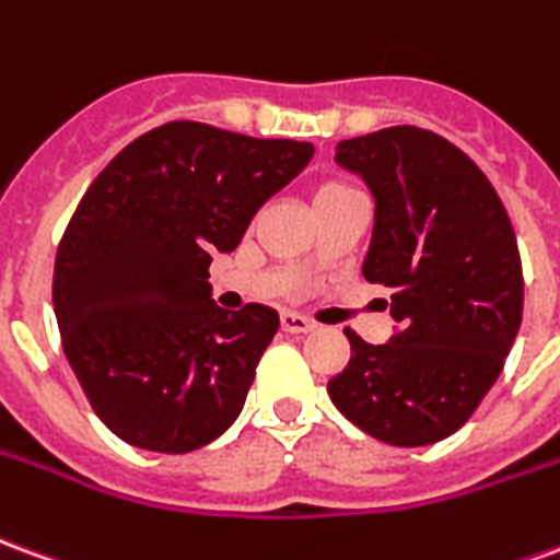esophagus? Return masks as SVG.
Here are the masks:
<instances>
[{"label":"esophagus","mask_w":560,"mask_h":560,"mask_svg":"<svg viewBox=\"0 0 560 560\" xmlns=\"http://www.w3.org/2000/svg\"><path fill=\"white\" fill-rule=\"evenodd\" d=\"M281 329H284V332H293V336H305V332H312V329H315V324L303 315L281 312Z\"/></svg>","instance_id":"esophagus-1"}]
</instances>
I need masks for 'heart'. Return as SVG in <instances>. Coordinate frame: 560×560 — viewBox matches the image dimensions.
Wrapping results in <instances>:
<instances>
[{"mask_svg": "<svg viewBox=\"0 0 560 560\" xmlns=\"http://www.w3.org/2000/svg\"><path fill=\"white\" fill-rule=\"evenodd\" d=\"M327 188H341V185H336V183H332V185H324V188H320V191H327Z\"/></svg>", "mask_w": 560, "mask_h": 560, "instance_id": "heart-1", "label": "heart"}]
</instances>
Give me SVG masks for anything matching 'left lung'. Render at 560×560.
Wrapping results in <instances>:
<instances>
[{"instance_id":"left-lung-1","label":"left lung","mask_w":560,"mask_h":560,"mask_svg":"<svg viewBox=\"0 0 560 560\" xmlns=\"http://www.w3.org/2000/svg\"><path fill=\"white\" fill-rule=\"evenodd\" d=\"M336 164L375 200L363 276L389 288L387 345L357 332L327 384L353 425L425 446L465 425L504 369L522 324V260L492 183L450 140L413 126L341 140Z\"/></svg>"}]
</instances>
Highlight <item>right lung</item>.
I'll return each mask as SVG.
<instances>
[{"mask_svg": "<svg viewBox=\"0 0 560 560\" xmlns=\"http://www.w3.org/2000/svg\"><path fill=\"white\" fill-rule=\"evenodd\" d=\"M312 155L303 140L167 122L95 176L56 252L54 312L68 363L116 438L191 453L240 417L279 315L219 308L209 264Z\"/></svg>", "mask_w": 560, "mask_h": 560, "instance_id": "add662e5", "label": "right lung"}]
</instances>
